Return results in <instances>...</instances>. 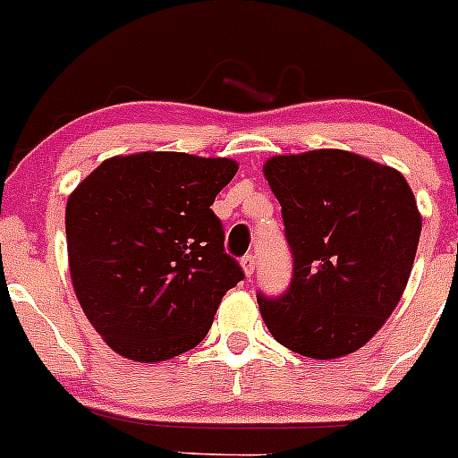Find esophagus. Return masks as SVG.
<instances>
[{
	"label": "esophagus",
	"mask_w": 458,
	"mask_h": 458,
	"mask_svg": "<svg viewBox=\"0 0 458 458\" xmlns=\"http://www.w3.org/2000/svg\"><path fill=\"white\" fill-rule=\"evenodd\" d=\"M241 266H242V273L248 275V277H252L254 268H257V257H254V254H245V257L241 259Z\"/></svg>",
	"instance_id": "obj_1"
}]
</instances>
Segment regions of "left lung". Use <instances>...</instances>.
Wrapping results in <instances>:
<instances>
[{
  "label": "left lung",
  "instance_id": "8db88e82",
  "mask_svg": "<svg viewBox=\"0 0 458 458\" xmlns=\"http://www.w3.org/2000/svg\"><path fill=\"white\" fill-rule=\"evenodd\" d=\"M264 176L293 250L282 298L257 295L266 327L311 360L362 349L402 301L422 216L394 167L342 148L273 156Z\"/></svg>",
  "mask_w": 458,
  "mask_h": 458
}]
</instances>
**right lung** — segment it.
<instances>
[{
	"label": "right lung",
	"instance_id": "1",
	"mask_svg": "<svg viewBox=\"0 0 458 458\" xmlns=\"http://www.w3.org/2000/svg\"><path fill=\"white\" fill-rule=\"evenodd\" d=\"M232 157L141 151L107 157L66 201L72 289L96 333L135 362L194 349L242 279L210 210Z\"/></svg>",
	"mask_w": 458,
	"mask_h": 458
}]
</instances>
